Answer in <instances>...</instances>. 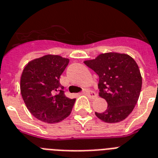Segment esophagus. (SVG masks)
<instances>
[{"label":"esophagus","mask_w":158,"mask_h":158,"mask_svg":"<svg viewBox=\"0 0 158 158\" xmlns=\"http://www.w3.org/2000/svg\"><path fill=\"white\" fill-rule=\"evenodd\" d=\"M84 94H86V95H88L89 97H90V98H96V94L94 93V92L93 91H90V90H89V89H85V90H84V92H83Z\"/></svg>","instance_id":"obj_1"}]
</instances>
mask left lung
Here are the masks:
<instances>
[{"instance_id":"obj_1","label":"left lung","mask_w":158,"mask_h":158,"mask_svg":"<svg viewBox=\"0 0 158 158\" xmlns=\"http://www.w3.org/2000/svg\"><path fill=\"white\" fill-rule=\"evenodd\" d=\"M84 64L99 77V96L107 102L102 113L95 112L104 122L122 121L132 112L139 98L142 76L137 63L125 53L106 52Z\"/></svg>"}]
</instances>
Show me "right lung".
<instances>
[{
    "label": "right lung",
    "mask_w": 158,
    "mask_h": 158,
    "mask_svg": "<svg viewBox=\"0 0 158 158\" xmlns=\"http://www.w3.org/2000/svg\"><path fill=\"white\" fill-rule=\"evenodd\" d=\"M69 59L45 55L26 64L20 79V93L29 112L38 120L60 122L71 113L75 99L64 96L60 77Z\"/></svg>",
    "instance_id": "right-lung-1"
}]
</instances>
